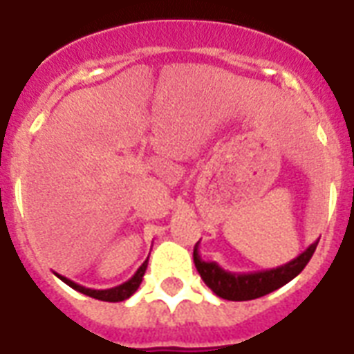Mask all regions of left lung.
Segmentation results:
<instances>
[{"mask_svg":"<svg viewBox=\"0 0 354 354\" xmlns=\"http://www.w3.org/2000/svg\"><path fill=\"white\" fill-rule=\"evenodd\" d=\"M318 241L313 242L305 252L299 253L296 259H292L290 263L277 266V268L248 272V274H233V272L222 268L215 261H204L198 252L200 242L194 244L193 259L200 277L216 296L227 299V301H248V299H257V297L277 290L288 281L294 279L297 274H301V270L307 266L313 253L316 252Z\"/></svg>","mask_w":354,"mask_h":354,"instance_id":"1","label":"left lung"}]
</instances>
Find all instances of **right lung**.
Here are the masks:
<instances>
[{
  "mask_svg": "<svg viewBox=\"0 0 354 354\" xmlns=\"http://www.w3.org/2000/svg\"><path fill=\"white\" fill-rule=\"evenodd\" d=\"M147 264H149V259L145 261L141 266L138 268V272L127 281V283H122L119 286H113V288H106V290H93V288H86L82 285H77L75 281L68 279V277H64V275H58V279H62L66 285H69L73 290L80 292V294H86V296L90 297H95V299H101V301H110V303H115V301H124L128 297L132 296L133 292L138 290L139 285H141V281H143V275H145V270H147Z\"/></svg>",
  "mask_w": 354,
  "mask_h": 354,
  "instance_id": "right-lung-1",
  "label": "right lung"
}]
</instances>
